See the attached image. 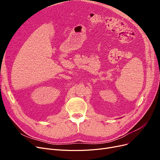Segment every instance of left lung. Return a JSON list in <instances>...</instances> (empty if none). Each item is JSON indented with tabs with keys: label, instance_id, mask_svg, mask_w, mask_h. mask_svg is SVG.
Instances as JSON below:
<instances>
[{
	"label": "left lung",
	"instance_id": "1",
	"mask_svg": "<svg viewBox=\"0 0 160 160\" xmlns=\"http://www.w3.org/2000/svg\"><path fill=\"white\" fill-rule=\"evenodd\" d=\"M119 119H120V118H119Z\"/></svg>",
	"mask_w": 160,
	"mask_h": 160
}]
</instances>
